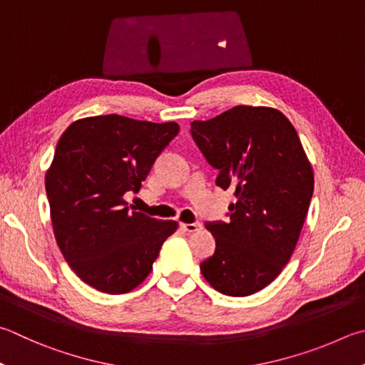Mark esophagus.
Masks as SVG:
<instances>
[{"label":"esophagus","instance_id":"obj_1","mask_svg":"<svg viewBox=\"0 0 365 365\" xmlns=\"http://www.w3.org/2000/svg\"><path fill=\"white\" fill-rule=\"evenodd\" d=\"M201 228L200 223H180V230H183L185 233H195V231H197Z\"/></svg>","mask_w":365,"mask_h":365}]
</instances>
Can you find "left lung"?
<instances>
[{
	"label": "left lung",
	"mask_w": 365,
	"mask_h": 365,
	"mask_svg": "<svg viewBox=\"0 0 365 365\" xmlns=\"http://www.w3.org/2000/svg\"><path fill=\"white\" fill-rule=\"evenodd\" d=\"M215 183L235 190L228 222H207L215 252L201 263L212 287L247 297L273 282L294 254L314 190L297 130L281 111L240 105L191 123Z\"/></svg>",
	"instance_id": "8db88e82"
}]
</instances>
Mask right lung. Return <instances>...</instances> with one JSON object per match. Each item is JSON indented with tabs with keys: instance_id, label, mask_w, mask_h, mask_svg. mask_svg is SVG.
I'll use <instances>...</instances> for the list:
<instances>
[{
	"instance_id": "1",
	"label": "right lung",
	"mask_w": 365,
	"mask_h": 365,
	"mask_svg": "<svg viewBox=\"0 0 365 365\" xmlns=\"http://www.w3.org/2000/svg\"><path fill=\"white\" fill-rule=\"evenodd\" d=\"M180 128L119 115L78 119L57 143L46 174L56 241L88 286L125 294L153 269L177 222L129 212L123 196L138 191L156 158Z\"/></svg>"
}]
</instances>
